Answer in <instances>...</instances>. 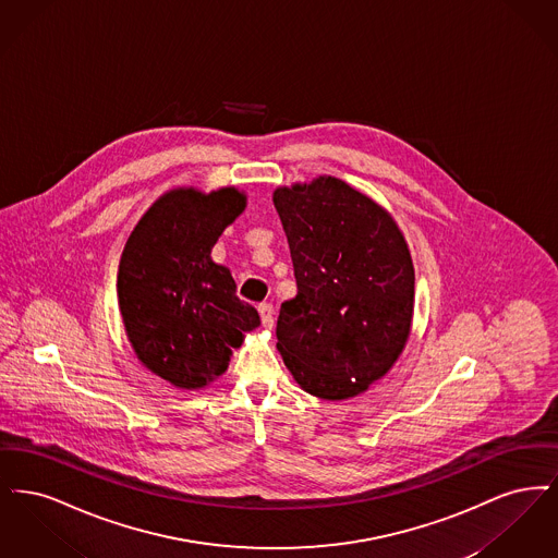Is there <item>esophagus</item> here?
Segmentation results:
<instances>
[{
	"label": "esophagus",
	"mask_w": 558,
	"mask_h": 558,
	"mask_svg": "<svg viewBox=\"0 0 558 558\" xmlns=\"http://www.w3.org/2000/svg\"><path fill=\"white\" fill-rule=\"evenodd\" d=\"M259 316H262L264 326H271L274 324V305L271 303H262L259 305Z\"/></svg>",
	"instance_id": "1"
}]
</instances>
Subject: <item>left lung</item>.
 <instances>
[{
  "instance_id": "left-lung-1",
  "label": "left lung",
  "mask_w": 558,
  "mask_h": 558,
  "mask_svg": "<svg viewBox=\"0 0 558 558\" xmlns=\"http://www.w3.org/2000/svg\"><path fill=\"white\" fill-rule=\"evenodd\" d=\"M296 296L278 351L312 396L353 398L396 364L414 312V266L391 215L337 178L278 187Z\"/></svg>"
}]
</instances>
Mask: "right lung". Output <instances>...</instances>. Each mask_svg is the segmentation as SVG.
<instances>
[{"instance_id":"obj_1","label":"right lung","mask_w":558,"mask_h":558,"mask_svg":"<svg viewBox=\"0 0 558 558\" xmlns=\"http://www.w3.org/2000/svg\"><path fill=\"white\" fill-rule=\"evenodd\" d=\"M244 194L171 190L144 213L128 240L117 294L140 362L180 389H198L228 368L242 335L259 326L236 296L213 244L244 209Z\"/></svg>"}]
</instances>
